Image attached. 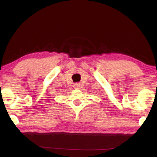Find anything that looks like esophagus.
Returning a JSON list of instances; mask_svg holds the SVG:
<instances>
[{
    "label": "esophagus",
    "mask_w": 157,
    "mask_h": 157,
    "mask_svg": "<svg viewBox=\"0 0 157 157\" xmlns=\"http://www.w3.org/2000/svg\"><path fill=\"white\" fill-rule=\"evenodd\" d=\"M78 86H79V84H78V83H77V84L75 85V86H76V88H78Z\"/></svg>",
    "instance_id": "esophagus-1"
}]
</instances>
